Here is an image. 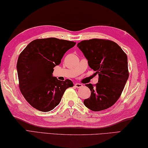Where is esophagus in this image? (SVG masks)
Returning a JSON list of instances; mask_svg holds the SVG:
<instances>
[{
    "instance_id": "esophagus-1",
    "label": "esophagus",
    "mask_w": 148,
    "mask_h": 148,
    "mask_svg": "<svg viewBox=\"0 0 148 148\" xmlns=\"http://www.w3.org/2000/svg\"><path fill=\"white\" fill-rule=\"evenodd\" d=\"M74 86H76V88H81V87L83 86V84H80V83H75Z\"/></svg>"
}]
</instances>
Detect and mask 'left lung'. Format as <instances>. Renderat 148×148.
I'll return each mask as SVG.
<instances>
[{
	"label": "left lung",
	"mask_w": 148,
	"mask_h": 148,
	"mask_svg": "<svg viewBox=\"0 0 148 148\" xmlns=\"http://www.w3.org/2000/svg\"><path fill=\"white\" fill-rule=\"evenodd\" d=\"M88 65L99 75L95 85L87 84L91 91L84 104L93 111H100L113 106L120 97L129 76L127 56L118 44L112 40L92 39L77 44Z\"/></svg>",
	"instance_id": "obj_1"
}]
</instances>
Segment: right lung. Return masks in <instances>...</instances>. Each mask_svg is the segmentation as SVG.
<instances>
[{"mask_svg": "<svg viewBox=\"0 0 148 148\" xmlns=\"http://www.w3.org/2000/svg\"><path fill=\"white\" fill-rule=\"evenodd\" d=\"M75 45L73 41L55 37L38 39L30 42L19 55V88L33 108L50 111L59 104L66 89L74 86L70 79L58 80L53 72L65 53Z\"/></svg>", "mask_w": 148, "mask_h": 148, "instance_id": "right-lung-1", "label": "right lung"}]
</instances>
